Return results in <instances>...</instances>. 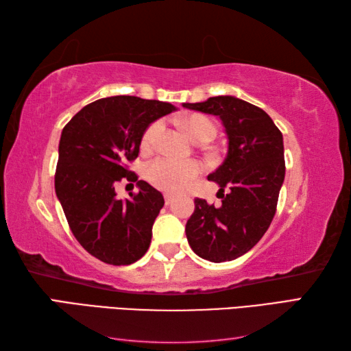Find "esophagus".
Masks as SVG:
<instances>
[{
    "label": "esophagus",
    "instance_id": "1",
    "mask_svg": "<svg viewBox=\"0 0 351 351\" xmlns=\"http://www.w3.org/2000/svg\"><path fill=\"white\" fill-rule=\"evenodd\" d=\"M164 202H166V205H170L171 202H173V196L166 193V195H164Z\"/></svg>",
    "mask_w": 351,
    "mask_h": 351
}]
</instances>
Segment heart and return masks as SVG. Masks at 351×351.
I'll list each match as a JSON object with an SVG mask.
<instances>
[{
    "label": "heart",
    "mask_w": 351,
    "mask_h": 351,
    "mask_svg": "<svg viewBox=\"0 0 351 351\" xmlns=\"http://www.w3.org/2000/svg\"><path fill=\"white\" fill-rule=\"evenodd\" d=\"M184 128L190 136L197 140H213L217 134V126L210 117L193 114L182 121ZM164 130L162 121H155L145 130L141 136V146L149 149L155 146L156 140ZM202 171V166L197 161H176L171 158H156L146 169V178L155 189L167 193L184 191L196 180Z\"/></svg>",
    "instance_id": "heart-1"
}]
</instances>
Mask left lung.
<instances>
[{
    "mask_svg": "<svg viewBox=\"0 0 351 351\" xmlns=\"http://www.w3.org/2000/svg\"><path fill=\"white\" fill-rule=\"evenodd\" d=\"M185 108L219 116L229 149L221 166L208 175L220 185L221 205L195 199L185 234L193 252L211 263L244 255L267 232L285 178L282 132L263 108L234 96H214Z\"/></svg>",
    "mask_w": 351,
    "mask_h": 351,
    "instance_id": "left-lung-1",
    "label": "left lung"
}]
</instances>
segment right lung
Instances as JSON below:
<instances>
[{
	"label": "right lung",
	"instance_id": "right-lung-1",
	"mask_svg": "<svg viewBox=\"0 0 351 351\" xmlns=\"http://www.w3.org/2000/svg\"><path fill=\"white\" fill-rule=\"evenodd\" d=\"M173 110L169 102L111 96L80 110L62 131L57 197L73 237L102 263L130 265L149 249L164 197L138 181L128 162L138 156L147 126ZM122 179L138 182L139 193L131 199L115 197Z\"/></svg>",
	"mask_w": 351,
	"mask_h": 351
}]
</instances>
